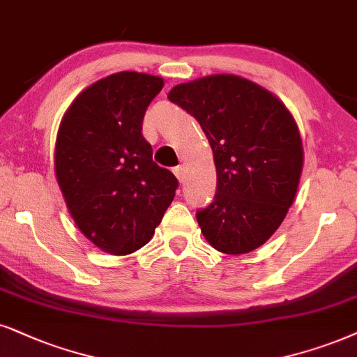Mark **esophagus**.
Here are the masks:
<instances>
[{
  "label": "esophagus",
  "mask_w": 357,
  "mask_h": 357,
  "mask_svg": "<svg viewBox=\"0 0 357 357\" xmlns=\"http://www.w3.org/2000/svg\"><path fill=\"white\" fill-rule=\"evenodd\" d=\"M174 174L178 178V181L183 183L184 178H186V168L184 166H178V168H174Z\"/></svg>",
  "instance_id": "obj_1"
}]
</instances>
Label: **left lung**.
I'll list each match as a JSON object with an SVG mask.
<instances>
[{"instance_id": "8db88e82", "label": "left lung", "mask_w": 357, "mask_h": 357, "mask_svg": "<svg viewBox=\"0 0 357 357\" xmlns=\"http://www.w3.org/2000/svg\"><path fill=\"white\" fill-rule=\"evenodd\" d=\"M168 98L199 121L214 155L218 192L196 214L202 236L222 254L259 249L285 219L303 171L290 110L270 90L234 74L179 84Z\"/></svg>"}]
</instances>
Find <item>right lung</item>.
<instances>
[{
	"label": "right lung",
	"instance_id": "right-lung-1",
	"mask_svg": "<svg viewBox=\"0 0 357 357\" xmlns=\"http://www.w3.org/2000/svg\"><path fill=\"white\" fill-rule=\"evenodd\" d=\"M163 85L142 72L107 75L75 97L59 125L57 184L79 231L107 254L146 245L174 199L178 179L153 161L142 135L146 108Z\"/></svg>",
	"mask_w": 357,
	"mask_h": 357
}]
</instances>
